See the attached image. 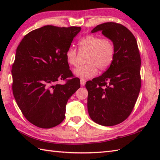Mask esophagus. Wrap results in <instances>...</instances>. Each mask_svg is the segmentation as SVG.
<instances>
[{
	"label": "esophagus",
	"instance_id": "34e87169",
	"mask_svg": "<svg viewBox=\"0 0 160 160\" xmlns=\"http://www.w3.org/2000/svg\"><path fill=\"white\" fill-rule=\"evenodd\" d=\"M86 80L85 79H84V78H80V84H81V86H84V84H85V83H86Z\"/></svg>",
	"mask_w": 160,
	"mask_h": 160
}]
</instances>
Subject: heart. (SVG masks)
<instances>
[{"label": "heart", "instance_id": "obj_1", "mask_svg": "<svg viewBox=\"0 0 160 160\" xmlns=\"http://www.w3.org/2000/svg\"><path fill=\"white\" fill-rule=\"evenodd\" d=\"M80 52L87 53L85 62L87 64L75 69L74 74L78 77L89 78L94 76L98 72L107 70L113 63L115 47L113 40L96 35L84 36L79 42ZM67 62L71 66L78 64L77 50L70 47L66 52Z\"/></svg>", "mask_w": 160, "mask_h": 160}]
</instances>
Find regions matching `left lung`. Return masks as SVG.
<instances>
[{
  "label": "left lung",
  "instance_id": "1",
  "mask_svg": "<svg viewBox=\"0 0 160 160\" xmlns=\"http://www.w3.org/2000/svg\"><path fill=\"white\" fill-rule=\"evenodd\" d=\"M98 31L113 40L115 54L102 76L87 82V107L95 122L110 127L124 121L133 109L141 88V58L136 39L124 25L107 22L91 32Z\"/></svg>",
  "mask_w": 160,
  "mask_h": 160
}]
</instances>
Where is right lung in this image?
I'll use <instances>...</instances> for the list:
<instances>
[{
	"instance_id": "1",
	"label": "right lung",
	"mask_w": 160,
	"mask_h": 160,
	"mask_svg": "<svg viewBox=\"0 0 160 160\" xmlns=\"http://www.w3.org/2000/svg\"><path fill=\"white\" fill-rule=\"evenodd\" d=\"M80 30L46 25L28 33L17 47L12 69L13 94L24 116L39 128L60 124L68 100L80 87L66 59ZM60 80L66 83L59 84Z\"/></svg>"
}]
</instances>
